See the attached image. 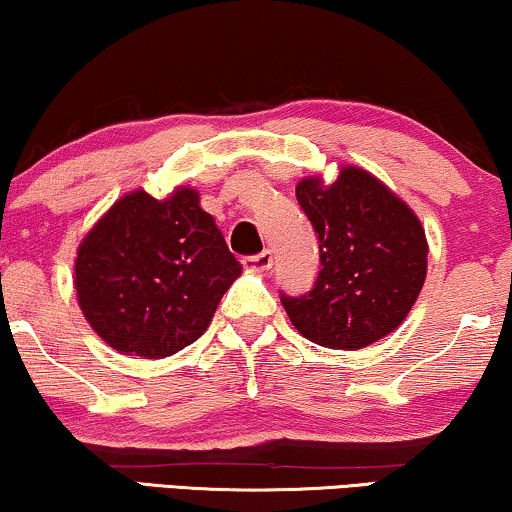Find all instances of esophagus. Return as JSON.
Returning a JSON list of instances; mask_svg holds the SVG:
<instances>
[{
  "mask_svg": "<svg viewBox=\"0 0 512 512\" xmlns=\"http://www.w3.org/2000/svg\"><path fill=\"white\" fill-rule=\"evenodd\" d=\"M242 265L247 270H270V265H272V251H261V254H256V256H244L242 258Z\"/></svg>",
  "mask_w": 512,
  "mask_h": 512,
  "instance_id": "obj_1",
  "label": "esophagus"
}]
</instances>
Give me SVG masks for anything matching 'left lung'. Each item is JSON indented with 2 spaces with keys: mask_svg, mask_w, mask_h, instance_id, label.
Wrapping results in <instances>:
<instances>
[{
  "mask_svg": "<svg viewBox=\"0 0 512 512\" xmlns=\"http://www.w3.org/2000/svg\"><path fill=\"white\" fill-rule=\"evenodd\" d=\"M296 198L319 237L321 270L303 296L282 293L291 324L331 349H361L396 331L426 279L429 244L415 212L352 165L331 186L303 179Z\"/></svg>",
  "mask_w": 512,
  "mask_h": 512,
  "instance_id": "8db88e82",
  "label": "left lung"
}]
</instances>
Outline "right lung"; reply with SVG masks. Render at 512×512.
I'll list each match as a JSON object with an SVG mask.
<instances>
[{"instance_id":"right-lung-1","label":"right lung","mask_w":512,"mask_h":512,"mask_svg":"<svg viewBox=\"0 0 512 512\" xmlns=\"http://www.w3.org/2000/svg\"><path fill=\"white\" fill-rule=\"evenodd\" d=\"M240 272L193 188L167 200L135 191L81 242L74 286L83 317L109 347L163 359L207 331Z\"/></svg>"}]
</instances>
